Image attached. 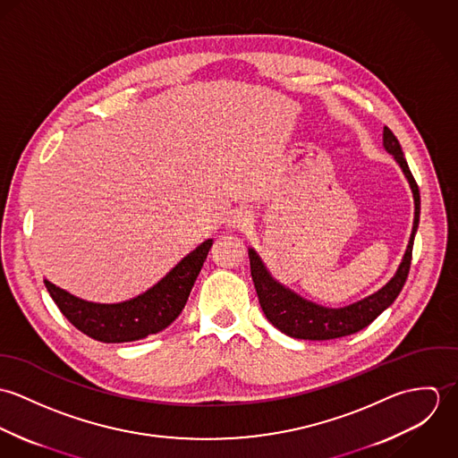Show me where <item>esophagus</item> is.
Returning <instances> with one entry per match:
<instances>
[{
  "mask_svg": "<svg viewBox=\"0 0 458 458\" xmlns=\"http://www.w3.org/2000/svg\"><path fill=\"white\" fill-rule=\"evenodd\" d=\"M250 224H252V215L247 209H234L227 218V225L231 229H245Z\"/></svg>",
  "mask_w": 458,
  "mask_h": 458,
  "instance_id": "esophagus-1",
  "label": "esophagus"
}]
</instances>
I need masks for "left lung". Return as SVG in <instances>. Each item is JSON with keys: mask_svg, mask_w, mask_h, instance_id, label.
Wrapping results in <instances>:
<instances>
[{"mask_svg": "<svg viewBox=\"0 0 458 458\" xmlns=\"http://www.w3.org/2000/svg\"><path fill=\"white\" fill-rule=\"evenodd\" d=\"M383 146L385 149L393 155L396 164L400 165L403 176L409 182L412 199H414V220H412V231L411 238L405 249V254L396 269V273L390 278L386 285H383L377 293L340 307V309H329L318 305L310 300L301 298L284 284L273 278L266 264L262 262L259 254L254 249H249V259H250V273L252 280L258 291V298L261 303L262 312L266 319L275 327H278L282 333L301 338V340H331L340 338L345 335H352L363 327H369L381 312H385L396 296L400 294L412 258V245H414V234L418 231L420 224V191L418 185L411 174V169L407 165V160L403 157V151L400 148L398 139L394 137L388 127L383 131Z\"/></svg>", "mask_w": 458, "mask_h": 458, "instance_id": "8db88e82", "label": "left lung"}]
</instances>
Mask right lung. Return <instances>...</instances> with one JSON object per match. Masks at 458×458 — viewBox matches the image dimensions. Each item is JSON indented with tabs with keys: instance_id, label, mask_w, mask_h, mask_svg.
<instances>
[{
	"instance_id": "1",
	"label": "right lung",
	"mask_w": 458,
	"mask_h": 458,
	"mask_svg": "<svg viewBox=\"0 0 458 458\" xmlns=\"http://www.w3.org/2000/svg\"><path fill=\"white\" fill-rule=\"evenodd\" d=\"M211 245L213 240L202 242L153 287L120 303L86 301L47 278L44 284L62 314L84 335L106 344L133 342L165 329L182 314Z\"/></svg>"
}]
</instances>
